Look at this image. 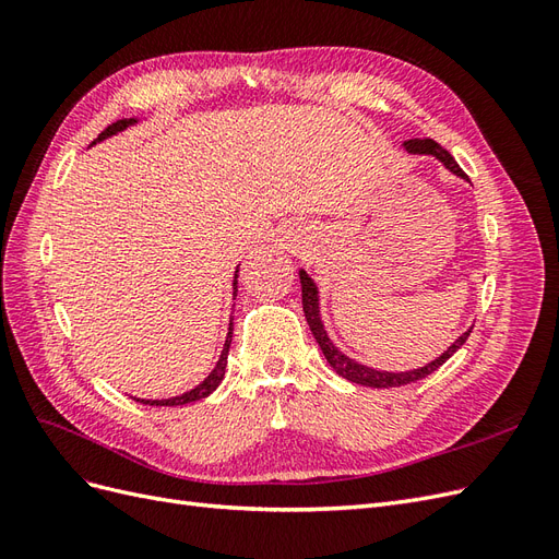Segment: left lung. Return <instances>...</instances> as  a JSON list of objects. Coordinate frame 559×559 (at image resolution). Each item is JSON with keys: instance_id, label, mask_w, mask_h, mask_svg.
<instances>
[{"instance_id": "left-lung-1", "label": "left lung", "mask_w": 559, "mask_h": 559, "mask_svg": "<svg viewBox=\"0 0 559 559\" xmlns=\"http://www.w3.org/2000/svg\"><path fill=\"white\" fill-rule=\"evenodd\" d=\"M403 148L408 151V154L436 156L438 160H441L448 167L452 175L462 177V179H468L462 173V167L456 165V160L448 154V151L441 144H436L433 140H408V142H403ZM298 275H300V289H302V312H306L308 326H310V331L314 335V341L319 343L321 352H324V357H326V361L331 364V368L335 370V373L341 376V378H345V380H349V382H354V384H364V386H373V389H386V386H403V384H411V382H417L421 378H427V376L433 373V370L441 368L452 357V354L466 343V337L471 335V329H473L471 326L466 333H462L460 337H456V341L441 354V357H436L433 361H429L427 366H421V368L401 370V373H392V370L370 368V366H364L359 361L349 359L347 354H343L341 349L333 345V341H331L326 329H324V321H321L317 284H314V280L302 267L298 270Z\"/></svg>"}]
</instances>
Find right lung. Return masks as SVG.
Instances as JSON below:
<instances>
[{"mask_svg":"<svg viewBox=\"0 0 559 559\" xmlns=\"http://www.w3.org/2000/svg\"><path fill=\"white\" fill-rule=\"evenodd\" d=\"M134 123H138V118H121V121H116V123H111L109 128H105L103 132H99L97 140H95L93 144L103 142V140H107V138H114V134L123 132L126 128H130V126H134ZM93 144H91V146H93ZM238 273H240V267H235L233 298L238 296ZM230 341H233V324H228V335H226V343H224V349H222V357H218L214 370H212V373H210L205 380H202L198 386H193L191 392H183L181 396H173V399H134V401L146 403V405H186V403H193V401H200V399H207V396L214 392V389H216L218 384H222V380H224V376H226Z\"/></svg>","mask_w":559,"mask_h":559,"instance_id":"1","label":"right lung"}]
</instances>
